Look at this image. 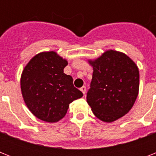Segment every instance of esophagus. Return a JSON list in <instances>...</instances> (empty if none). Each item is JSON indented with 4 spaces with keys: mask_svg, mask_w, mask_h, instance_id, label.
<instances>
[{
    "mask_svg": "<svg viewBox=\"0 0 156 156\" xmlns=\"http://www.w3.org/2000/svg\"><path fill=\"white\" fill-rule=\"evenodd\" d=\"M80 90H81V91H82V92L83 93V95H85V94H86V90H87V88H86L85 86H83V87H81Z\"/></svg>",
    "mask_w": 156,
    "mask_h": 156,
    "instance_id": "obj_1",
    "label": "esophagus"
}]
</instances>
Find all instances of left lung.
<instances>
[{
	"label": "left lung",
	"instance_id": "1",
	"mask_svg": "<svg viewBox=\"0 0 156 156\" xmlns=\"http://www.w3.org/2000/svg\"><path fill=\"white\" fill-rule=\"evenodd\" d=\"M89 64L93 67L87 101L95 116L112 122L128 113L139 90V71L125 53L108 50Z\"/></svg>",
	"mask_w": 156,
	"mask_h": 156
}]
</instances>
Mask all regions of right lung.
<instances>
[{
  "mask_svg": "<svg viewBox=\"0 0 156 156\" xmlns=\"http://www.w3.org/2000/svg\"><path fill=\"white\" fill-rule=\"evenodd\" d=\"M68 65L56 52L35 55L23 69L21 90L31 113L46 122H56L66 116L69 104L83 97L74 87L73 78L64 73Z\"/></svg>",
  "mask_w": 156,
  "mask_h": 156,
  "instance_id": "add662e5",
  "label": "right lung"
}]
</instances>
